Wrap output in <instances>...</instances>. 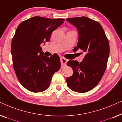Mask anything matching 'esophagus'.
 <instances>
[{
  "label": "esophagus",
  "mask_w": 122,
  "mask_h": 122,
  "mask_svg": "<svg viewBox=\"0 0 122 122\" xmlns=\"http://www.w3.org/2000/svg\"><path fill=\"white\" fill-rule=\"evenodd\" d=\"M67 61H68L67 59H66V58H64L63 57H61V67H62V68L66 67Z\"/></svg>",
  "instance_id": "1"
}]
</instances>
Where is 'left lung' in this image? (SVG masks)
<instances>
[{
	"label": "left lung",
	"mask_w": 122,
	"mask_h": 122,
	"mask_svg": "<svg viewBox=\"0 0 122 122\" xmlns=\"http://www.w3.org/2000/svg\"><path fill=\"white\" fill-rule=\"evenodd\" d=\"M77 28L79 39L74 48L83 50L86 56L82 61H69L67 66L73 70V76L66 78L70 89L78 93L91 91L101 81L106 71L109 55V44L99 22L86 16L66 19Z\"/></svg>",
	"instance_id": "1"
}]
</instances>
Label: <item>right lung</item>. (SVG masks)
<instances>
[{
	"label": "right lung",
	"mask_w": 122,
	"mask_h": 122,
	"mask_svg": "<svg viewBox=\"0 0 122 122\" xmlns=\"http://www.w3.org/2000/svg\"><path fill=\"white\" fill-rule=\"evenodd\" d=\"M64 20L34 16L22 21L16 30L11 44L13 68L20 84L31 92L46 91L61 68L58 55L44 56L41 44L49 41L51 33Z\"/></svg>",
	"instance_id": "add662e5"
}]
</instances>
